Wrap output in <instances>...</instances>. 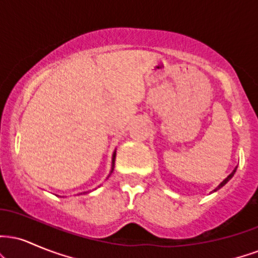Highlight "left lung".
I'll return each instance as SVG.
<instances>
[{
  "label": "left lung",
  "mask_w": 258,
  "mask_h": 258,
  "mask_svg": "<svg viewBox=\"0 0 258 258\" xmlns=\"http://www.w3.org/2000/svg\"><path fill=\"white\" fill-rule=\"evenodd\" d=\"M235 171H236V167H235V168H234V170H233V172H232V173H230V174H229V176H228V177H227V178H226V179H224V180H223V182H222V183H221V184H220V185H218V186H217V188H216L214 191H216V190H218V189H220V188H222V186H223L224 184H226V183L228 182V180H229V179H230V178H232V177L234 176V173H235Z\"/></svg>",
  "instance_id": "left-lung-1"
}]
</instances>
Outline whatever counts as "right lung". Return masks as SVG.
Returning <instances> with one entry per match:
<instances>
[{
	"instance_id": "1",
	"label": "right lung",
	"mask_w": 258,
	"mask_h": 258,
	"mask_svg": "<svg viewBox=\"0 0 258 258\" xmlns=\"http://www.w3.org/2000/svg\"><path fill=\"white\" fill-rule=\"evenodd\" d=\"M115 156H116V152H114V154H112V160H111V171H110V173L112 172V170H114V166H115Z\"/></svg>"
}]
</instances>
